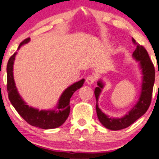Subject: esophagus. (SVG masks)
Here are the masks:
<instances>
[{
  "instance_id": "obj_1",
  "label": "esophagus",
  "mask_w": 159,
  "mask_h": 159,
  "mask_svg": "<svg viewBox=\"0 0 159 159\" xmlns=\"http://www.w3.org/2000/svg\"><path fill=\"white\" fill-rule=\"evenodd\" d=\"M94 81H95V77L93 76V75H89L86 78V83L88 84H90V85L94 84Z\"/></svg>"
}]
</instances>
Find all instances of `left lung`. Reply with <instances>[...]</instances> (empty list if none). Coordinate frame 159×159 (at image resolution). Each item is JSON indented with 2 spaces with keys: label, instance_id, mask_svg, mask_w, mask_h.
I'll use <instances>...</instances> for the list:
<instances>
[{
  "label": "left lung",
  "instance_id": "8db88e82",
  "mask_svg": "<svg viewBox=\"0 0 159 159\" xmlns=\"http://www.w3.org/2000/svg\"><path fill=\"white\" fill-rule=\"evenodd\" d=\"M132 41L135 44V40L132 38ZM133 59L138 62L141 72V90L140 95L137 102L133 105L128 113L120 118H115L104 113L98 106V98L105 83L102 79L98 81V87L94 89V95L96 98V112L98 118L102 125L106 129L117 131L124 129L132 125L135 121L142 116L148 110L152 100V89L155 83V68L152 61L144 47L137 45V48L132 54Z\"/></svg>",
  "mask_w": 159,
  "mask_h": 159
}]
</instances>
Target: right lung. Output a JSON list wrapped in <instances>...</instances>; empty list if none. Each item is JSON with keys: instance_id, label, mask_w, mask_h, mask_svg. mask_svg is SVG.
<instances>
[{"instance_id": "add662e5", "label": "right lung", "mask_w": 159, "mask_h": 159, "mask_svg": "<svg viewBox=\"0 0 159 159\" xmlns=\"http://www.w3.org/2000/svg\"><path fill=\"white\" fill-rule=\"evenodd\" d=\"M30 38H27L19 45L20 47L28 44ZM17 52L14 53L9 59L7 65V92L11 103L14 107L19 115L30 125L42 129H56L64 124L70 113V99L74 93L81 89L84 82V79L80 80L68 86L61 94L56 106L52 109L39 110L38 108L29 106L24 101L16 87L14 78V64Z\"/></svg>"}]
</instances>
